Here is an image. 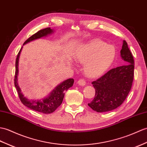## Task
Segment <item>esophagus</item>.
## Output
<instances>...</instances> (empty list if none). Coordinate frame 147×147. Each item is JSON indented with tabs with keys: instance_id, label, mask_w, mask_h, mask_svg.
Wrapping results in <instances>:
<instances>
[{
	"instance_id": "obj_1",
	"label": "esophagus",
	"mask_w": 147,
	"mask_h": 147,
	"mask_svg": "<svg viewBox=\"0 0 147 147\" xmlns=\"http://www.w3.org/2000/svg\"><path fill=\"white\" fill-rule=\"evenodd\" d=\"M78 84H79V85H80V86H84V85H86V81H85L84 79H81V80H80L79 81H78Z\"/></svg>"
}]
</instances>
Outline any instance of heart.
I'll use <instances>...</instances> for the list:
<instances>
[{
    "label": "heart",
    "mask_w": 147,
    "mask_h": 147,
    "mask_svg": "<svg viewBox=\"0 0 147 147\" xmlns=\"http://www.w3.org/2000/svg\"><path fill=\"white\" fill-rule=\"evenodd\" d=\"M114 46L101 40H94L78 49L75 59L86 64L84 71L88 76L98 77L105 73L113 63L116 57Z\"/></svg>",
    "instance_id": "b5f03b06"
}]
</instances>
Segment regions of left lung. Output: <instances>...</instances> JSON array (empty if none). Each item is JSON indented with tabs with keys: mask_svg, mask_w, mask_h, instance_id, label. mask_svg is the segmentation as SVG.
<instances>
[{
	"mask_svg": "<svg viewBox=\"0 0 147 147\" xmlns=\"http://www.w3.org/2000/svg\"><path fill=\"white\" fill-rule=\"evenodd\" d=\"M123 65L108 71L96 81L92 82L95 96L88 106L97 112L113 110L123 103L132 86L134 77V59L127 42L123 40L120 51Z\"/></svg>",
	"mask_w": 147,
	"mask_h": 147,
	"instance_id": "8db88e82",
	"label": "left lung"
}]
</instances>
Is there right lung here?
<instances>
[{
    "label": "right lung",
    "mask_w": 147,
    "mask_h": 147,
    "mask_svg": "<svg viewBox=\"0 0 147 147\" xmlns=\"http://www.w3.org/2000/svg\"><path fill=\"white\" fill-rule=\"evenodd\" d=\"M53 29H51L50 27H47L46 29H41L37 32L34 34L30 36L27 39L24 43L23 45L28 43L32 40L37 39L41 38L42 37L47 36L53 32ZM22 47L20 49L19 52L17 56L16 60V72L14 76V85L18 91L19 97L22 103L26 107L31 110L36 111L37 112H40L42 113L49 114L54 112L56 109L61 105L63 100L65 92L69 89V88L73 85L74 80L72 78L67 79L63 81L54 88L48 96L42 99V100H30L24 96L21 93L20 88L18 83V65H19V58L20 54V51L22 50Z\"/></svg>",
    "instance_id": "1"
}]
</instances>
